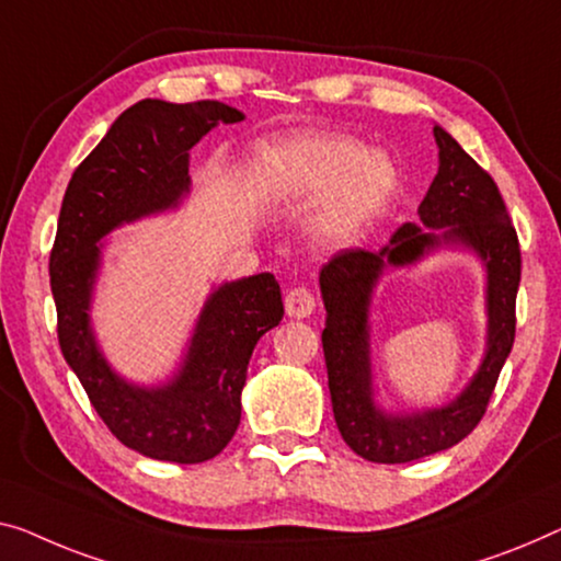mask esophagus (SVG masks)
<instances>
[{"label":"esophagus","instance_id":"esophagus-1","mask_svg":"<svg viewBox=\"0 0 561 561\" xmlns=\"http://www.w3.org/2000/svg\"><path fill=\"white\" fill-rule=\"evenodd\" d=\"M284 309H287L289 317H297V320H302V317H309V314L314 312L312 291L305 289V287L289 289L287 297H284Z\"/></svg>","mask_w":561,"mask_h":561}]
</instances>
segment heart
Segmentation results:
<instances>
[{
    "label": "heart",
    "mask_w": 561,
    "mask_h": 561,
    "mask_svg": "<svg viewBox=\"0 0 561 561\" xmlns=\"http://www.w3.org/2000/svg\"><path fill=\"white\" fill-rule=\"evenodd\" d=\"M259 183L279 198H317L307 233L317 249L353 247L388 206L396 169L347 136H299L264 150Z\"/></svg>",
    "instance_id": "heart-1"
}]
</instances>
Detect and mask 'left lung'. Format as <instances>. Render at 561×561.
Segmentation results:
<instances>
[{
	"instance_id": "obj_1",
	"label": "left lung",
	"mask_w": 561,
	"mask_h": 561,
	"mask_svg": "<svg viewBox=\"0 0 561 561\" xmlns=\"http://www.w3.org/2000/svg\"><path fill=\"white\" fill-rule=\"evenodd\" d=\"M438 173L417 206L380 252L347 249L320 272L328 320L322 330L332 413L342 438L373 463H408L456 446L486 413L499 373L514 345L522 252L504 198L491 175L436 125ZM443 245L466 248L488 272V350L480 370L450 404L388 414L374 403L369 363L371 291L388 268L412 265Z\"/></svg>"
}]
</instances>
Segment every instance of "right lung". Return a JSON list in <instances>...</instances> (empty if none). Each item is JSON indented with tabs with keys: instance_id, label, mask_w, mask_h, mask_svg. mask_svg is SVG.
Wrapping results in <instances>:
<instances>
[{
	"instance_id": "add662e5",
	"label": "right lung",
	"mask_w": 561,
	"mask_h": 561,
	"mask_svg": "<svg viewBox=\"0 0 561 561\" xmlns=\"http://www.w3.org/2000/svg\"><path fill=\"white\" fill-rule=\"evenodd\" d=\"M239 121L244 113L219 100H140L75 169L62 198L49 254L60 350L113 436L156 461L201 463L227 448L241 421L249 357L284 317L282 291L270 272L224 282L201 307L173 378L138 386L113 370L93 330L100 241L179 208L191 191L188 150L219 123Z\"/></svg>"
}]
</instances>
